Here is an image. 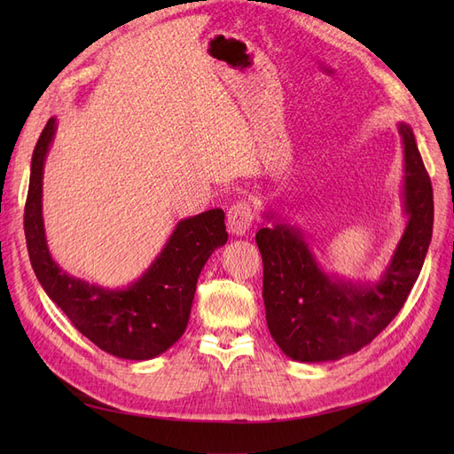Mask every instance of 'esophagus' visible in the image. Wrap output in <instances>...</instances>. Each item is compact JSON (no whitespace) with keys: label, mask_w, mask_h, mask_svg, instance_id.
<instances>
[{"label":"esophagus","mask_w":454,"mask_h":454,"mask_svg":"<svg viewBox=\"0 0 454 454\" xmlns=\"http://www.w3.org/2000/svg\"><path fill=\"white\" fill-rule=\"evenodd\" d=\"M255 219V212L252 208L250 202L246 200H239L229 208L227 212V225H229V232L237 237L246 235L250 231V227L254 225Z\"/></svg>","instance_id":"obj_1"}]
</instances>
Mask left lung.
<instances>
[{"mask_svg":"<svg viewBox=\"0 0 454 454\" xmlns=\"http://www.w3.org/2000/svg\"><path fill=\"white\" fill-rule=\"evenodd\" d=\"M403 145L407 225L377 282L327 274L301 229L265 212L272 227L257 231L263 257V301L274 342L297 362H332L369 345L402 310L432 240L434 193L413 129L397 125Z\"/></svg>","mask_w":454,"mask_h":454,"instance_id":"left-lung-1","label":"left lung"}]
</instances>
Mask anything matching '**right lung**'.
Listing matches in <instances>:
<instances>
[{"label": "right lung", "mask_w": 454, "mask_h": 454, "mask_svg": "<svg viewBox=\"0 0 454 454\" xmlns=\"http://www.w3.org/2000/svg\"><path fill=\"white\" fill-rule=\"evenodd\" d=\"M57 132L51 117L32 155L24 232L30 263L45 294L104 352L122 360H151L185 332L197 280L206 261L227 242L222 208L182 219L153 263L127 287L109 290L62 270L52 259L43 225V168Z\"/></svg>", "instance_id": "add662e5"}]
</instances>
